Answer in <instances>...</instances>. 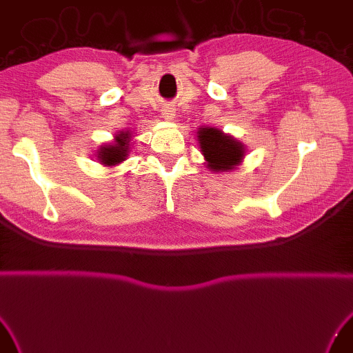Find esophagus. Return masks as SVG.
<instances>
[{
  "instance_id": "esophagus-1",
  "label": "esophagus",
  "mask_w": 353,
  "mask_h": 353,
  "mask_svg": "<svg viewBox=\"0 0 353 353\" xmlns=\"http://www.w3.org/2000/svg\"><path fill=\"white\" fill-rule=\"evenodd\" d=\"M161 116H163V119H166V121H174L176 111L172 106H165V108L161 110Z\"/></svg>"
}]
</instances>
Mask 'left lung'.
<instances>
[{
  "instance_id": "8db88e82",
  "label": "left lung",
  "mask_w": 353,
  "mask_h": 353,
  "mask_svg": "<svg viewBox=\"0 0 353 353\" xmlns=\"http://www.w3.org/2000/svg\"><path fill=\"white\" fill-rule=\"evenodd\" d=\"M204 165L210 171L228 172L242 163L247 148L228 133L215 127H199L196 133Z\"/></svg>"
}]
</instances>
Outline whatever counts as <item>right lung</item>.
Masks as SVG:
<instances>
[{
    "mask_svg": "<svg viewBox=\"0 0 353 353\" xmlns=\"http://www.w3.org/2000/svg\"><path fill=\"white\" fill-rule=\"evenodd\" d=\"M132 138L133 135L130 130H122L119 133H116L113 143L103 144V146H100L97 149L96 157L99 163L111 168L125 161L132 149Z\"/></svg>",
    "mask_w": 353,
    "mask_h": 353,
    "instance_id": "right-lung-1",
    "label": "right lung"
}]
</instances>
